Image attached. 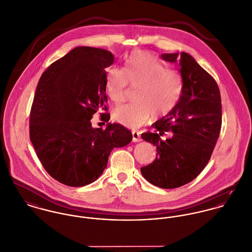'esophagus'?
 Returning <instances> with one entry per match:
<instances>
[{"instance_id": "esophagus-1", "label": "esophagus", "mask_w": 252, "mask_h": 252, "mask_svg": "<svg viewBox=\"0 0 252 252\" xmlns=\"http://www.w3.org/2000/svg\"><path fill=\"white\" fill-rule=\"evenodd\" d=\"M132 135H133V142H134V143H139V142L142 141L141 135H140L139 132L133 131V132H132Z\"/></svg>"}]
</instances>
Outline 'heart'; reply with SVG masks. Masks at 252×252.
Here are the masks:
<instances>
[{"mask_svg": "<svg viewBox=\"0 0 252 252\" xmlns=\"http://www.w3.org/2000/svg\"><path fill=\"white\" fill-rule=\"evenodd\" d=\"M136 89V102L114 108L112 116L125 127L136 129L153 117H161L173 110L183 92V78L180 72L168 69L154 55L133 52L124 68L111 67L106 75V94L111 102L119 104L128 87Z\"/></svg>", "mask_w": 252, "mask_h": 252, "instance_id": "heart-1", "label": "heart"}]
</instances>
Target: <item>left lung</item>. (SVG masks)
Here are the masks:
<instances>
[{
	"label": "left lung",
	"instance_id": "left-lung-1",
	"mask_svg": "<svg viewBox=\"0 0 252 252\" xmlns=\"http://www.w3.org/2000/svg\"><path fill=\"white\" fill-rule=\"evenodd\" d=\"M161 57L180 63L183 92L173 110L152 125L155 131L142 134L143 140L156 146V158L141 172L151 184L172 189L196 179L209 163L221 130L222 106L216 79L191 55ZM166 132L171 138L164 141L160 137Z\"/></svg>",
	"mask_w": 252,
	"mask_h": 252
}]
</instances>
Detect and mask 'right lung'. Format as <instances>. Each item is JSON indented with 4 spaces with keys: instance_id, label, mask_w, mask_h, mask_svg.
<instances>
[{
    "instance_id": "right-lung-1",
    "label": "right lung",
    "mask_w": 252,
    "mask_h": 252,
    "mask_svg": "<svg viewBox=\"0 0 252 252\" xmlns=\"http://www.w3.org/2000/svg\"><path fill=\"white\" fill-rule=\"evenodd\" d=\"M113 55L106 49L79 46L42 72L30 112V140L47 174L72 187L102 176L114 147L131 143L120 124L92 128L98 110L108 111L105 81ZM105 122L109 113H101Z\"/></svg>"
}]
</instances>
